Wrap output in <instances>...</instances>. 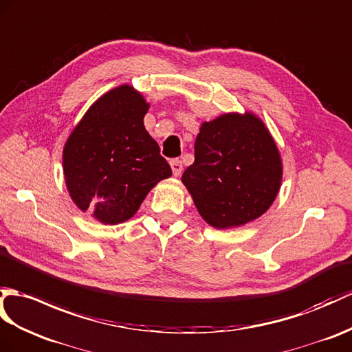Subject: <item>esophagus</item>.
Instances as JSON below:
<instances>
[{"instance_id":"esophagus-1","label":"esophagus","mask_w":352,"mask_h":352,"mask_svg":"<svg viewBox=\"0 0 352 352\" xmlns=\"http://www.w3.org/2000/svg\"><path fill=\"white\" fill-rule=\"evenodd\" d=\"M170 168H173V174H174V177H178V175H182V173H183V163H182V160H170Z\"/></svg>"}]
</instances>
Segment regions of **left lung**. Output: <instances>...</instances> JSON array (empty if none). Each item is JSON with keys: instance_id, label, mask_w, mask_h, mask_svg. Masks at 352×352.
I'll list each match as a JSON object with an SVG mask.
<instances>
[{"instance_id": "obj_1", "label": "left lung", "mask_w": 352, "mask_h": 352, "mask_svg": "<svg viewBox=\"0 0 352 352\" xmlns=\"http://www.w3.org/2000/svg\"><path fill=\"white\" fill-rule=\"evenodd\" d=\"M182 182L208 225L241 226L263 216L279 193L280 154L256 116L225 113L202 122Z\"/></svg>"}]
</instances>
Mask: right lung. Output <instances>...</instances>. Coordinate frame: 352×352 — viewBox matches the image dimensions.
<instances>
[{
    "label": "right lung",
    "mask_w": 352,
    "mask_h": 352,
    "mask_svg": "<svg viewBox=\"0 0 352 352\" xmlns=\"http://www.w3.org/2000/svg\"><path fill=\"white\" fill-rule=\"evenodd\" d=\"M148 108L133 87L120 85L89 106L64 145V178L73 202L104 225L126 222L153 187L173 175L145 130Z\"/></svg>",
    "instance_id": "obj_1"
}]
</instances>
